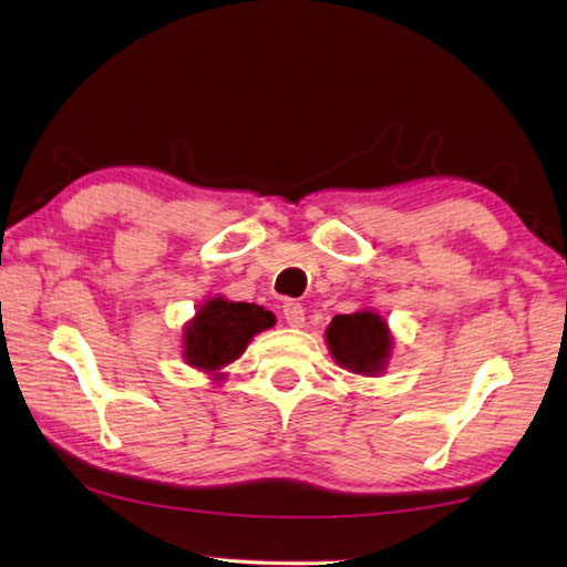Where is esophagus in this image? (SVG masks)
I'll use <instances>...</instances> for the list:
<instances>
[{
    "label": "esophagus",
    "mask_w": 567,
    "mask_h": 567,
    "mask_svg": "<svg viewBox=\"0 0 567 567\" xmlns=\"http://www.w3.org/2000/svg\"><path fill=\"white\" fill-rule=\"evenodd\" d=\"M282 315H285V322L290 327H302L305 324V307L295 300H287L282 305Z\"/></svg>",
    "instance_id": "obj_1"
}]
</instances>
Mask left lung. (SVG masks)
I'll return each mask as SVG.
<instances>
[{
  "mask_svg": "<svg viewBox=\"0 0 567 567\" xmlns=\"http://www.w3.org/2000/svg\"><path fill=\"white\" fill-rule=\"evenodd\" d=\"M324 339L334 362L347 372L362 377L384 374L394 349V337L384 317L369 307L352 315H337L329 322Z\"/></svg>",
  "mask_w": 567,
  "mask_h": 567,
  "instance_id": "obj_1",
  "label": "left lung"
}]
</instances>
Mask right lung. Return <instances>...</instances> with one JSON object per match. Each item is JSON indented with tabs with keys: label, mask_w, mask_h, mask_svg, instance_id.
Instances as JSON below:
<instances>
[{
	"label": "right lung",
	"mask_w": 567,
	"mask_h": 567,
	"mask_svg": "<svg viewBox=\"0 0 567 567\" xmlns=\"http://www.w3.org/2000/svg\"><path fill=\"white\" fill-rule=\"evenodd\" d=\"M275 324V315L260 305L230 302L225 297H208L183 327V359L215 382L223 369L233 364L257 332Z\"/></svg>",
	"instance_id": "right-lung-1"
}]
</instances>
